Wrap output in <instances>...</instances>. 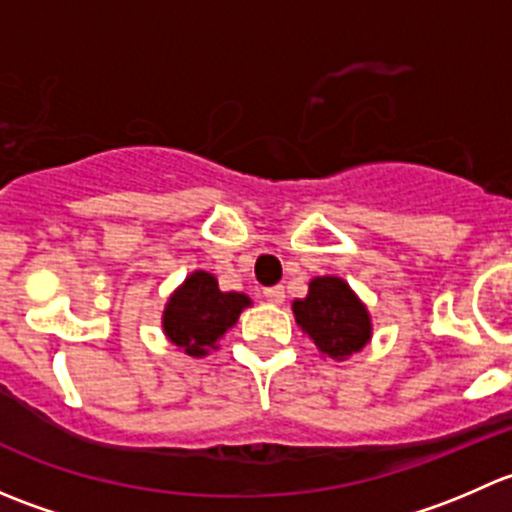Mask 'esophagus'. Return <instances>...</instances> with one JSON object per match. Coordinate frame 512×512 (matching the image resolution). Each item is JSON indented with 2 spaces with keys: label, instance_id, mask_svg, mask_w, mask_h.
Masks as SVG:
<instances>
[{
  "label": "esophagus",
  "instance_id": "esophagus-1",
  "mask_svg": "<svg viewBox=\"0 0 512 512\" xmlns=\"http://www.w3.org/2000/svg\"><path fill=\"white\" fill-rule=\"evenodd\" d=\"M265 299H267V302H272V304H282V302H285V287H282V285L267 287L265 289Z\"/></svg>",
  "mask_w": 512,
  "mask_h": 512
}]
</instances>
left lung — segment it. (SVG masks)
<instances>
[{
  "label": "left lung",
  "mask_w": 512,
  "mask_h": 512,
  "mask_svg": "<svg viewBox=\"0 0 512 512\" xmlns=\"http://www.w3.org/2000/svg\"><path fill=\"white\" fill-rule=\"evenodd\" d=\"M294 322L319 354L344 361L371 342L374 324L366 304L342 277L324 275L309 282L307 297L292 302Z\"/></svg>",
  "instance_id": "obj_1"
}]
</instances>
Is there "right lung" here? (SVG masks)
Segmentation results:
<instances>
[{"instance_id": "obj_1", "label": "right lung", "mask_w": 512, "mask_h": 512, "mask_svg": "<svg viewBox=\"0 0 512 512\" xmlns=\"http://www.w3.org/2000/svg\"><path fill=\"white\" fill-rule=\"evenodd\" d=\"M252 299L245 292H223L218 277L195 270L173 289L163 309V334L178 352L203 359L218 349L227 329L240 319Z\"/></svg>"}]
</instances>
